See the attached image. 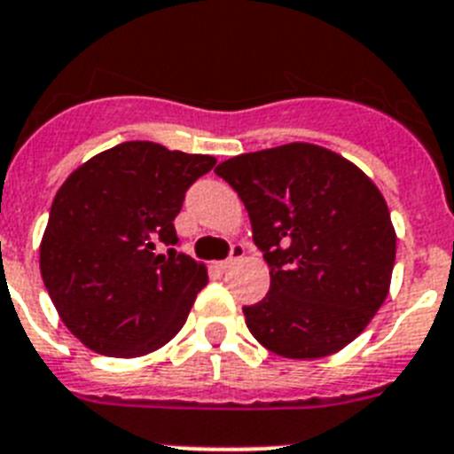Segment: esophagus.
Listing matches in <instances>:
<instances>
[{"label":"esophagus","mask_w":454,"mask_h":454,"mask_svg":"<svg viewBox=\"0 0 454 454\" xmlns=\"http://www.w3.org/2000/svg\"><path fill=\"white\" fill-rule=\"evenodd\" d=\"M242 256H245V249H242V247H239V245H235L233 247V254H231V258H226V261H221L219 268L221 270H231L235 265V262L242 261Z\"/></svg>","instance_id":"1"}]
</instances>
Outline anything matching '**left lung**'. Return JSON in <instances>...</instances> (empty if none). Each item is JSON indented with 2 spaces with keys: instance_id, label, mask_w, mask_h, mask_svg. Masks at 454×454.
I'll list each match as a JSON object with an SVG mask.
<instances>
[{
  "instance_id": "1",
  "label": "left lung",
  "mask_w": 454,
  "mask_h": 454,
  "mask_svg": "<svg viewBox=\"0 0 454 454\" xmlns=\"http://www.w3.org/2000/svg\"><path fill=\"white\" fill-rule=\"evenodd\" d=\"M238 192L270 291L245 307L258 344L288 360L348 346L390 293L397 233L379 186L314 143L239 154L215 170Z\"/></svg>"
}]
</instances>
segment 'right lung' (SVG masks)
Instances as JSON below:
<instances>
[{"label":"right lung","mask_w":454,"mask_h":454,"mask_svg":"<svg viewBox=\"0 0 454 454\" xmlns=\"http://www.w3.org/2000/svg\"><path fill=\"white\" fill-rule=\"evenodd\" d=\"M209 154L121 143L68 175L39 247L41 277L68 333L94 353L140 357L180 333L207 268L177 245L186 189L215 168Z\"/></svg>","instance_id":"obj_1"}]
</instances>
